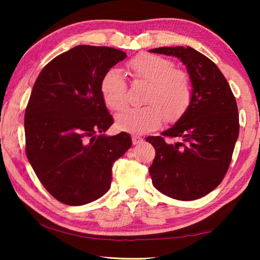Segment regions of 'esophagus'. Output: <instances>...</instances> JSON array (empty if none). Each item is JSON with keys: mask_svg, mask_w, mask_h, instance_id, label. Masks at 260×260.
I'll list each match as a JSON object with an SVG mask.
<instances>
[{"mask_svg": "<svg viewBox=\"0 0 260 260\" xmlns=\"http://www.w3.org/2000/svg\"><path fill=\"white\" fill-rule=\"evenodd\" d=\"M142 142H143V139L141 138L140 136H137V135H133L132 136V143H133V145H138V144L142 143Z\"/></svg>", "mask_w": 260, "mask_h": 260, "instance_id": "obj_1", "label": "esophagus"}]
</instances>
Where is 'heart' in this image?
Returning a JSON list of instances; mask_svg holds the SVG:
<instances>
[{"label":"heart","mask_w":260,"mask_h":260,"mask_svg":"<svg viewBox=\"0 0 260 260\" xmlns=\"http://www.w3.org/2000/svg\"><path fill=\"white\" fill-rule=\"evenodd\" d=\"M127 69L136 81L148 84L144 99L147 105L125 108L118 114V129L147 132L158 127L162 114L166 119L174 120L185 112L192 95L190 78L184 70L175 68L174 61L159 55L142 53L128 62ZM100 90L105 105L112 111L124 107L127 84L117 70H108L103 76Z\"/></svg>","instance_id":"1"}]
</instances>
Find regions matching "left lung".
Returning a JSON list of instances; mask_svg holds the SVG:
<instances>
[{
	"label": "left lung",
	"instance_id": "1",
	"mask_svg": "<svg viewBox=\"0 0 260 260\" xmlns=\"http://www.w3.org/2000/svg\"><path fill=\"white\" fill-rule=\"evenodd\" d=\"M151 53L178 57L192 83L190 104L159 137H148L156 155L149 175L162 194L179 201L203 198L221 183L239 137L237 101L214 61L196 50L169 46ZM176 138L175 144L164 140Z\"/></svg>",
	"mask_w": 260,
	"mask_h": 260
}]
</instances>
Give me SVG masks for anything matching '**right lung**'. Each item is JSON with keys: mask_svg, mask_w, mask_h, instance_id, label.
Instances as JSON below:
<instances>
[{"mask_svg": "<svg viewBox=\"0 0 260 260\" xmlns=\"http://www.w3.org/2000/svg\"><path fill=\"white\" fill-rule=\"evenodd\" d=\"M127 57L107 46L78 45L38 76L25 114L26 153L48 192L69 206L102 198L114 162L131 147L127 132L108 137L114 123L101 94L103 76Z\"/></svg>", "mask_w": 260, "mask_h": 260, "instance_id": "right-lung-1", "label": "right lung"}]
</instances>
